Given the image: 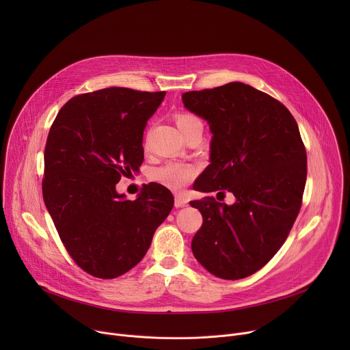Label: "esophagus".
<instances>
[{
	"instance_id": "obj_1",
	"label": "esophagus",
	"mask_w": 350,
	"mask_h": 350,
	"mask_svg": "<svg viewBox=\"0 0 350 350\" xmlns=\"http://www.w3.org/2000/svg\"><path fill=\"white\" fill-rule=\"evenodd\" d=\"M174 205L176 208H183V206H187L188 205V199L183 195H177L176 196V201H174Z\"/></svg>"
}]
</instances>
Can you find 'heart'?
Segmentation results:
<instances>
[{
	"instance_id": "obj_1",
	"label": "heart",
	"mask_w": 350,
	"mask_h": 350,
	"mask_svg": "<svg viewBox=\"0 0 350 350\" xmlns=\"http://www.w3.org/2000/svg\"><path fill=\"white\" fill-rule=\"evenodd\" d=\"M176 120H177V126L180 130L199 122V119L196 116L189 115V113H180L176 116ZM195 174H196V169L191 165L169 162V163L158 167L157 170H154L152 178L169 188L180 189L184 185H187L195 177Z\"/></svg>"
}]
</instances>
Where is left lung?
I'll return each instance as SVG.
<instances>
[{
    "mask_svg": "<svg viewBox=\"0 0 350 350\" xmlns=\"http://www.w3.org/2000/svg\"><path fill=\"white\" fill-rule=\"evenodd\" d=\"M181 99L213 134L211 165L193 189L235 196L232 205L189 202L204 217L192 254L219 278L252 275L278 252L302 205L308 158L299 127L277 99L239 81Z\"/></svg>",
    "mask_w": 350,
    "mask_h": 350,
    "instance_id": "8db88e82",
    "label": "left lung"
}]
</instances>
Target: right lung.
<instances>
[{"instance_id": "right-lung-1", "label": "right lung", "mask_w": 350, "mask_h": 350, "mask_svg": "<svg viewBox=\"0 0 350 350\" xmlns=\"http://www.w3.org/2000/svg\"><path fill=\"white\" fill-rule=\"evenodd\" d=\"M165 94L109 87L77 95L49 130L44 202L72 259L94 277L116 278L138 265L173 209L161 184L135 201L116 191L141 166L144 129Z\"/></svg>"}]
</instances>
